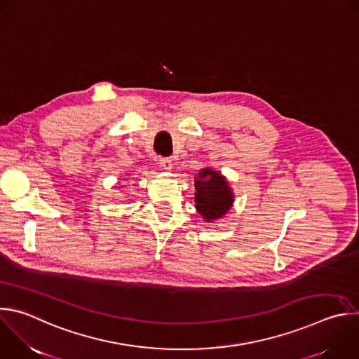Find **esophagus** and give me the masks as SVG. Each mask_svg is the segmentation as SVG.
I'll list each match as a JSON object with an SVG mask.
<instances>
[{
    "mask_svg": "<svg viewBox=\"0 0 359 359\" xmlns=\"http://www.w3.org/2000/svg\"><path fill=\"white\" fill-rule=\"evenodd\" d=\"M159 165L166 170L172 169V158H159Z\"/></svg>",
    "mask_w": 359,
    "mask_h": 359,
    "instance_id": "34e87169",
    "label": "esophagus"
}]
</instances>
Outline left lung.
<instances>
[{
	"label": "left lung",
	"instance_id": "obj_1",
	"mask_svg": "<svg viewBox=\"0 0 359 359\" xmlns=\"http://www.w3.org/2000/svg\"><path fill=\"white\" fill-rule=\"evenodd\" d=\"M196 208L207 219L222 217L233 201L225 179L215 170L203 169L196 177Z\"/></svg>",
	"mask_w": 359,
	"mask_h": 359
}]
</instances>
